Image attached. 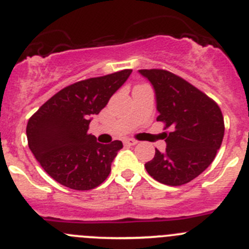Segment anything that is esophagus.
I'll list each match as a JSON object with an SVG mask.
<instances>
[{"label":"esophagus","mask_w":249,"mask_h":249,"mask_svg":"<svg viewBox=\"0 0 249 249\" xmlns=\"http://www.w3.org/2000/svg\"><path fill=\"white\" fill-rule=\"evenodd\" d=\"M125 144H127V146H135V144H137V141L134 139H126L124 141Z\"/></svg>","instance_id":"1"}]
</instances>
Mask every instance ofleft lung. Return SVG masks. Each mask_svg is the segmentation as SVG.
<instances>
[{"label": "left lung", "mask_w": 249, "mask_h": 249, "mask_svg": "<svg viewBox=\"0 0 249 249\" xmlns=\"http://www.w3.org/2000/svg\"><path fill=\"white\" fill-rule=\"evenodd\" d=\"M156 91L157 122L164 123L165 152L144 164L158 182L181 186L203 173L223 142L224 117L215 101L164 69H141Z\"/></svg>", "instance_id": "1"}]
</instances>
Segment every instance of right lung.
<instances>
[{
    "label": "right lung",
    "mask_w": 249,
    "mask_h": 249,
    "mask_svg": "<svg viewBox=\"0 0 249 249\" xmlns=\"http://www.w3.org/2000/svg\"><path fill=\"white\" fill-rule=\"evenodd\" d=\"M131 69L78 81L43 103L26 125L30 151L43 170L60 185L76 191L100 186L122 141L102 144L88 134L91 117L107 106L113 93L127 80Z\"/></svg>",
    "instance_id": "1"
}]
</instances>
